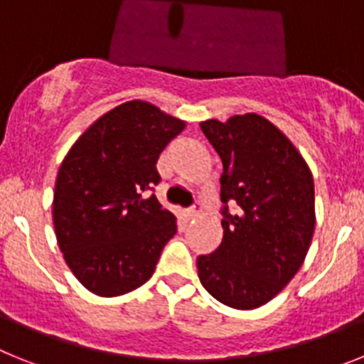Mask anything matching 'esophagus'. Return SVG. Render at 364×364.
Returning a JSON list of instances; mask_svg holds the SVG:
<instances>
[{"label": "esophagus", "mask_w": 364, "mask_h": 364, "mask_svg": "<svg viewBox=\"0 0 364 364\" xmlns=\"http://www.w3.org/2000/svg\"><path fill=\"white\" fill-rule=\"evenodd\" d=\"M203 213V207H201V203H196L194 207H191L188 210H186V214L191 218H196V216H200V214Z\"/></svg>", "instance_id": "1"}]
</instances>
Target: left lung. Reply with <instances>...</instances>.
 <instances>
[{"label": "left lung", "instance_id": "obj_1", "mask_svg": "<svg viewBox=\"0 0 364 364\" xmlns=\"http://www.w3.org/2000/svg\"><path fill=\"white\" fill-rule=\"evenodd\" d=\"M200 126L223 164L221 201L238 210L223 208V240L198 257V277L221 304L257 309L304 264L315 230L314 176L282 129L258 113Z\"/></svg>", "mask_w": 364, "mask_h": 364}]
</instances>
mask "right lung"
Wrapping results in <instances>:
<instances>
[{
    "instance_id": "right-lung-1",
    "label": "right lung",
    "mask_w": 364,
    "mask_h": 364,
    "mask_svg": "<svg viewBox=\"0 0 364 364\" xmlns=\"http://www.w3.org/2000/svg\"><path fill=\"white\" fill-rule=\"evenodd\" d=\"M186 122L146 100L99 117L69 148L53 196L65 264L87 291L119 296L143 286L173 238L176 216L146 191L159 183V154Z\"/></svg>"
}]
</instances>
